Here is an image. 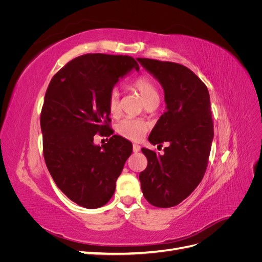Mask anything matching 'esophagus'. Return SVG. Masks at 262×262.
<instances>
[{
  "instance_id": "esophagus-1",
  "label": "esophagus",
  "mask_w": 262,
  "mask_h": 262,
  "mask_svg": "<svg viewBox=\"0 0 262 262\" xmlns=\"http://www.w3.org/2000/svg\"><path fill=\"white\" fill-rule=\"evenodd\" d=\"M140 149H141L140 145H138V144H133V146H132V150H133L134 153H138Z\"/></svg>"
}]
</instances>
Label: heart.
I'll list each match as a JSON object with an SVG mask.
<instances>
[{"label": "heart", "mask_w": 262, "mask_h": 262, "mask_svg": "<svg viewBox=\"0 0 262 262\" xmlns=\"http://www.w3.org/2000/svg\"><path fill=\"white\" fill-rule=\"evenodd\" d=\"M129 86L133 91H136L140 94V96L143 100L145 105L149 102L158 101L160 94H158L157 87L154 81L147 75H139L134 77L133 80L129 82ZM108 112L113 117H117L120 114V105H119V94L116 90H113L109 94L108 101H107ZM149 126L146 122L138 120V119L125 118L123 120L118 123L117 131L119 134L125 139L132 141H139L144 137V134L148 131Z\"/></svg>", "instance_id": "obj_1"}]
</instances>
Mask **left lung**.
I'll return each mask as SVG.
<instances>
[{"instance_id":"left-lung-1","label":"left lung","mask_w":262,"mask_h":262,"mask_svg":"<svg viewBox=\"0 0 262 262\" xmlns=\"http://www.w3.org/2000/svg\"><path fill=\"white\" fill-rule=\"evenodd\" d=\"M162 84L166 112L158 119L148 141L168 147L164 154L142 148L147 158L140 172L142 192L157 208H171L185 200L202 180L208 167L214 136L210 95L191 70L179 63L137 59Z\"/></svg>"}]
</instances>
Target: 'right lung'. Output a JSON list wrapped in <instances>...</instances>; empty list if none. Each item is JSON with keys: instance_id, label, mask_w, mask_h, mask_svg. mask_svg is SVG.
Returning a JSON list of instances; mask_svg holds the SVG:
<instances>
[{"instance_id": "obj_1", "label": "right lung", "mask_w": 262, "mask_h": 262, "mask_svg": "<svg viewBox=\"0 0 262 262\" xmlns=\"http://www.w3.org/2000/svg\"><path fill=\"white\" fill-rule=\"evenodd\" d=\"M132 69L139 64L129 55L87 53L68 62L47 89L40 114L45 162L55 185L83 208L110 200L132 153V144L119 136L94 144L95 134L110 129V92Z\"/></svg>"}]
</instances>
